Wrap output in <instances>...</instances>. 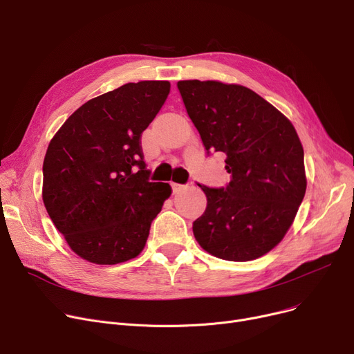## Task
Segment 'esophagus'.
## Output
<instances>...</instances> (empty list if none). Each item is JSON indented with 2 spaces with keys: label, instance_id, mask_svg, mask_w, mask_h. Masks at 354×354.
<instances>
[{
  "label": "esophagus",
  "instance_id": "34e87169",
  "mask_svg": "<svg viewBox=\"0 0 354 354\" xmlns=\"http://www.w3.org/2000/svg\"><path fill=\"white\" fill-rule=\"evenodd\" d=\"M171 185H172V191H174V192H178V191H180V189L183 188V185L176 183V182H172Z\"/></svg>",
  "mask_w": 354,
  "mask_h": 354
}]
</instances>
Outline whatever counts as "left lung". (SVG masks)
I'll return each mask as SVG.
<instances>
[{
	"label": "left lung",
	"instance_id": "1",
	"mask_svg": "<svg viewBox=\"0 0 354 354\" xmlns=\"http://www.w3.org/2000/svg\"><path fill=\"white\" fill-rule=\"evenodd\" d=\"M178 88L202 143L227 156V187L202 188L207 209L194 235L207 252L250 261L284 238L301 205L304 151L291 122L239 84L183 80Z\"/></svg>",
	"mask_w": 354,
	"mask_h": 354
}]
</instances>
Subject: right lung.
<instances>
[{"label":"right lung","instance_id":"obj_1","mask_svg":"<svg viewBox=\"0 0 354 354\" xmlns=\"http://www.w3.org/2000/svg\"><path fill=\"white\" fill-rule=\"evenodd\" d=\"M171 83H127L86 102L51 139L43 201L53 224L86 261L113 266L138 257L172 194L151 182L140 136Z\"/></svg>","mask_w":354,"mask_h":354}]
</instances>
